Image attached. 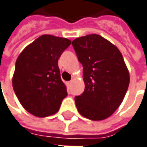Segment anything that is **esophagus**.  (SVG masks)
<instances>
[{"label":"esophagus","instance_id":"esophagus-1","mask_svg":"<svg viewBox=\"0 0 147 147\" xmlns=\"http://www.w3.org/2000/svg\"><path fill=\"white\" fill-rule=\"evenodd\" d=\"M71 82H72V81H71H71H68V82H67V87H70V86H71Z\"/></svg>","mask_w":147,"mask_h":147}]
</instances>
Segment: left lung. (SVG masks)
Masks as SVG:
<instances>
[{"mask_svg": "<svg viewBox=\"0 0 147 147\" xmlns=\"http://www.w3.org/2000/svg\"><path fill=\"white\" fill-rule=\"evenodd\" d=\"M79 62L83 66L84 91L75 97L79 113L92 120L108 118L124 100L129 73L116 46L97 34L72 41Z\"/></svg>", "mask_w": 147, "mask_h": 147, "instance_id": "8db88e82", "label": "left lung"}]
</instances>
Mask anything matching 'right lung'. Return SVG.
<instances>
[{"label": "right lung", "mask_w": 147, "mask_h": 147, "mask_svg": "<svg viewBox=\"0 0 147 147\" xmlns=\"http://www.w3.org/2000/svg\"><path fill=\"white\" fill-rule=\"evenodd\" d=\"M71 41L67 38L43 35L22 51L17 58L13 88L26 111L37 117L57 113L67 96L58 58Z\"/></svg>", "instance_id": "add662e5"}]
</instances>
